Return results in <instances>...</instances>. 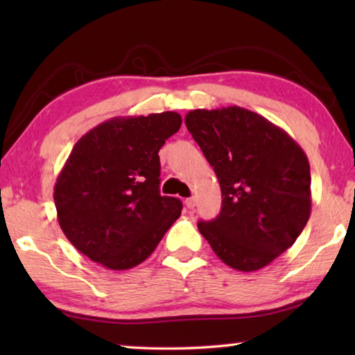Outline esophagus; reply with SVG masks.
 Returning a JSON list of instances; mask_svg holds the SVG:
<instances>
[{
    "instance_id": "1",
    "label": "esophagus",
    "mask_w": 355,
    "mask_h": 355,
    "mask_svg": "<svg viewBox=\"0 0 355 355\" xmlns=\"http://www.w3.org/2000/svg\"><path fill=\"white\" fill-rule=\"evenodd\" d=\"M184 205L188 207V208H194L196 207V199H194V197H189V199H186L184 200Z\"/></svg>"
}]
</instances>
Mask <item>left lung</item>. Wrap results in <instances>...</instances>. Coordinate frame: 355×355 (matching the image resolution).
Instances as JSON below:
<instances>
[{"mask_svg": "<svg viewBox=\"0 0 355 355\" xmlns=\"http://www.w3.org/2000/svg\"><path fill=\"white\" fill-rule=\"evenodd\" d=\"M184 123L222 192L219 216L199 220V232L228 266L258 271L291 248L310 218L307 155L286 131L239 106L189 111Z\"/></svg>", "mask_w": 355, "mask_h": 355, "instance_id": "8db88e82", "label": "left lung"}]
</instances>
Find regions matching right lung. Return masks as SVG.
Segmentation results:
<instances>
[{
  "label": "right lung",
  "mask_w": 355,
  "mask_h": 355,
  "mask_svg": "<svg viewBox=\"0 0 355 355\" xmlns=\"http://www.w3.org/2000/svg\"><path fill=\"white\" fill-rule=\"evenodd\" d=\"M182 127L167 111L114 117L71 148L55 184L64 235L112 271L131 269L152 255L182 214V200L159 194V148Z\"/></svg>",
  "instance_id": "1"
}]
</instances>
